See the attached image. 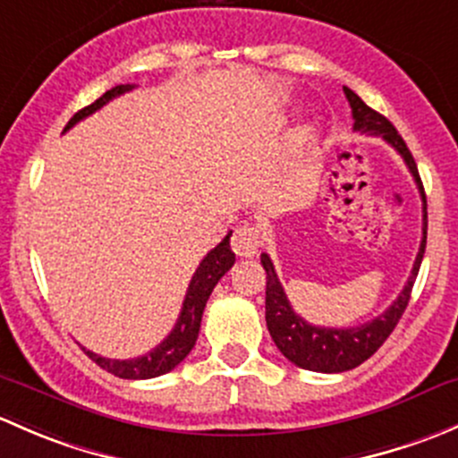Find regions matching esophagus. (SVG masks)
<instances>
[{
    "label": "esophagus",
    "instance_id": "obj_1",
    "mask_svg": "<svg viewBox=\"0 0 458 458\" xmlns=\"http://www.w3.org/2000/svg\"><path fill=\"white\" fill-rule=\"evenodd\" d=\"M260 229L253 227V225H240L231 238V249H233L235 256L251 258L260 249Z\"/></svg>",
    "mask_w": 458,
    "mask_h": 458
}]
</instances>
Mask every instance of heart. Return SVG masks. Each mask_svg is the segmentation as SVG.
<instances>
[{"label":"heart","mask_w":458,"mask_h":458,"mask_svg":"<svg viewBox=\"0 0 458 458\" xmlns=\"http://www.w3.org/2000/svg\"><path fill=\"white\" fill-rule=\"evenodd\" d=\"M315 139H318V136H315L313 127H301V130H298L291 136L289 145H286V157L293 160L301 158L310 148H313Z\"/></svg>","instance_id":"b5f03b06"}]
</instances>
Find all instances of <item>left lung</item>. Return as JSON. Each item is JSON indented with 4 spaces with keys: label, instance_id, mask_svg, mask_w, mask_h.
Instances as JSON below:
<instances>
[{
    "label": "left lung",
    "instance_id": "obj_1",
    "mask_svg": "<svg viewBox=\"0 0 458 458\" xmlns=\"http://www.w3.org/2000/svg\"><path fill=\"white\" fill-rule=\"evenodd\" d=\"M344 94H346L348 103L352 110V130L361 131L369 136H381L386 143L393 145L402 158L408 165L410 174L414 176L419 191L423 198V238L421 247H419L417 260H414L412 273H410L408 282H405L403 291L399 298L393 301V306L386 309L379 318L370 319V322L360 324V327L351 328H327V327H315L301 319L291 306L289 298H286L284 289H282L280 280L276 276L271 258L262 253L260 262L267 271V328L271 333L273 342L280 348L282 355L295 366L304 370L315 372H344L357 369L364 364L370 355H375L377 348L388 339V335L394 331V327L402 319L405 306H408L410 293H412V284L417 280L419 267H421L423 253H426V233H428V211H426V191H423L421 178H419L417 163H414L412 154H410L408 145L394 130V125L386 119L384 114L375 112L372 107L366 106L351 88L344 86Z\"/></svg>",
    "mask_w": 458,
    "mask_h": 458
}]
</instances>
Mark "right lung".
Instances as JSON below:
<instances>
[{"label":"right lung","mask_w":458,"mask_h":458,"mask_svg":"<svg viewBox=\"0 0 458 458\" xmlns=\"http://www.w3.org/2000/svg\"><path fill=\"white\" fill-rule=\"evenodd\" d=\"M131 88L134 86L125 83V86H114L112 89H107V92L103 94V97H98L92 106L79 110L77 114L68 121L65 130L77 125L79 121L86 119V116L92 114V112L101 110V107L106 106V103H110L112 98L130 92ZM229 238L231 233L225 235L223 242L216 244V249H211V251L202 258V262L198 264L194 277H191L190 282V289H187L185 301H182V309H181V315H178L176 327L172 328V333H169L167 337L154 348V351L145 352V355L140 357H134V360H107V357H101L97 355V352L83 348L89 360H92L97 366H101L103 370L121 377V379H152V377L165 375V372L176 369V366L190 355L191 348H194L198 331H200L202 310H205L211 291H214V286L218 284L220 277L233 267L235 256L229 247Z\"/></svg>","instance_id":"1"}]
</instances>
